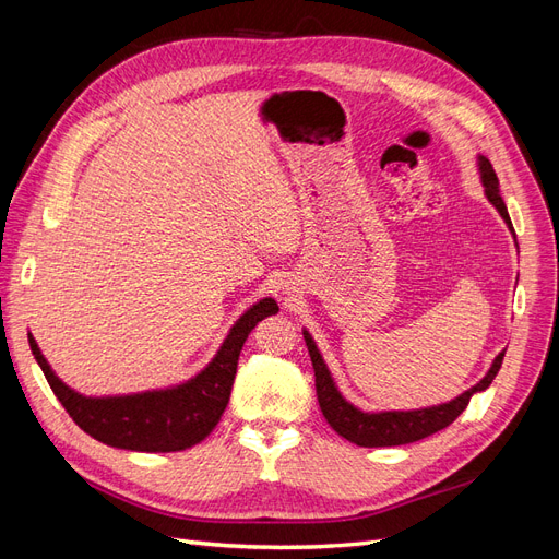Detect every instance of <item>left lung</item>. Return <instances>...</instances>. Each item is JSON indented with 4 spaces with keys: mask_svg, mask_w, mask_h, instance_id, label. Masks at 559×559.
<instances>
[{
    "mask_svg": "<svg viewBox=\"0 0 559 559\" xmlns=\"http://www.w3.org/2000/svg\"><path fill=\"white\" fill-rule=\"evenodd\" d=\"M478 170H480V181L485 186L487 200L497 207L506 226L513 230L509 210H506L501 193H499V179H497L492 163H489L485 156H478ZM302 337H306V345H308L312 368H314V386H317V401H319L321 413H324L333 431L347 438L349 443H357L361 448H389V445L415 443V441H421V438H427L436 431L450 427L452 421L466 411L471 396L476 392H485V389L492 384V380L497 378L499 368H501L503 354H506V349H503L492 361V366H489L487 376L476 386L466 389L464 394H460L448 403L431 405V408H419V411L364 413L357 408V405H352L347 399H343L341 392H337V386L329 373L324 359H321L312 335L308 331H302Z\"/></svg>",
    "mask_w": 559,
    "mask_h": 559,
    "instance_id": "left-lung-1",
    "label": "left lung"
}]
</instances>
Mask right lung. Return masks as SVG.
<instances>
[{
	"instance_id": "obj_1",
	"label": "right lung",
	"mask_w": 559,
	"mask_h": 559,
	"mask_svg": "<svg viewBox=\"0 0 559 559\" xmlns=\"http://www.w3.org/2000/svg\"><path fill=\"white\" fill-rule=\"evenodd\" d=\"M275 298H263L233 324L216 357L200 373L181 384L128 396H83L67 386L48 366L35 337L29 349L58 401L76 425L95 441L134 452H179L212 433L222 419L242 345L261 319L277 314Z\"/></svg>"
}]
</instances>
